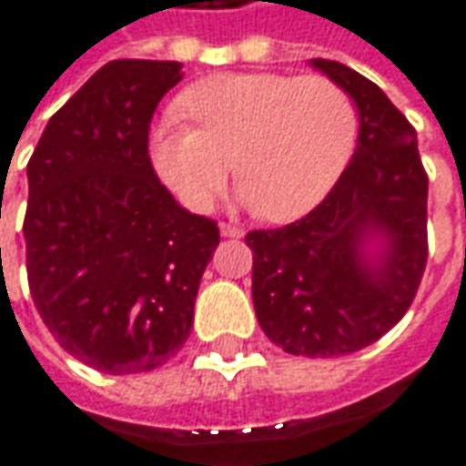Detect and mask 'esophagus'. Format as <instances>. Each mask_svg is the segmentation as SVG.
I'll use <instances>...</instances> for the list:
<instances>
[{
	"label": "esophagus",
	"mask_w": 466,
	"mask_h": 466,
	"mask_svg": "<svg viewBox=\"0 0 466 466\" xmlns=\"http://www.w3.org/2000/svg\"><path fill=\"white\" fill-rule=\"evenodd\" d=\"M218 232H221V237H242V229L239 227H234V224H218Z\"/></svg>",
	"instance_id": "esophagus-1"
}]
</instances>
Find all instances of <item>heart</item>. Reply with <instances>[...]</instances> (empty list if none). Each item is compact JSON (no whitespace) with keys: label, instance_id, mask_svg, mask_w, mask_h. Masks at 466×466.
<instances>
[{"label":"heart","instance_id":"obj_1","mask_svg":"<svg viewBox=\"0 0 466 466\" xmlns=\"http://www.w3.org/2000/svg\"><path fill=\"white\" fill-rule=\"evenodd\" d=\"M193 126L162 121L152 134L159 177L206 211L227 183L260 217L291 221L338 183L356 144V107L325 76L218 74L183 95Z\"/></svg>","mask_w":466,"mask_h":466}]
</instances>
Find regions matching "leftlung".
I'll list each match as a JSON object with an SVG mask.
<instances>
[{
  "label": "left lung",
  "mask_w": 466,
  "mask_h": 466,
  "mask_svg": "<svg viewBox=\"0 0 466 466\" xmlns=\"http://www.w3.org/2000/svg\"><path fill=\"white\" fill-rule=\"evenodd\" d=\"M359 110V141L325 201L245 237L263 332L291 356L356 353L402 319L423 279L425 175L418 137L392 100L340 61L312 58Z\"/></svg>",
  "instance_id": "left-lung-1"
}]
</instances>
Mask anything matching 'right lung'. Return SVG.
<instances>
[{
	"instance_id": "1",
	"label": "right lung",
	"mask_w": 466,
	"mask_h": 466,
	"mask_svg": "<svg viewBox=\"0 0 466 466\" xmlns=\"http://www.w3.org/2000/svg\"><path fill=\"white\" fill-rule=\"evenodd\" d=\"M177 61L121 58L89 76L27 162V283L46 328L103 374L167 363L187 340L217 221L185 211L149 159Z\"/></svg>"
}]
</instances>
